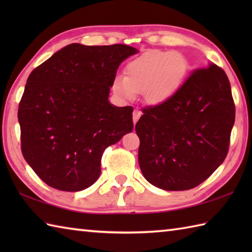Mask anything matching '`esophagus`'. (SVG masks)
Here are the masks:
<instances>
[{"instance_id": "34e87169", "label": "esophagus", "mask_w": 252, "mask_h": 252, "mask_svg": "<svg viewBox=\"0 0 252 252\" xmlns=\"http://www.w3.org/2000/svg\"><path fill=\"white\" fill-rule=\"evenodd\" d=\"M142 116V111L138 110V109H135L134 111H133V122L136 123L137 120L140 119V117Z\"/></svg>"}]
</instances>
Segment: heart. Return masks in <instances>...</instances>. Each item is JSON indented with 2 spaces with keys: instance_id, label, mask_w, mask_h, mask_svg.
I'll list each match as a JSON object with an SVG mask.
<instances>
[{
  "instance_id": "b5f03b06",
  "label": "heart",
  "mask_w": 252,
  "mask_h": 252,
  "mask_svg": "<svg viewBox=\"0 0 252 252\" xmlns=\"http://www.w3.org/2000/svg\"><path fill=\"white\" fill-rule=\"evenodd\" d=\"M189 68V61L181 53L149 51L126 63L125 76L115 77L112 90L122 98L132 99L143 93L148 104H162L178 93Z\"/></svg>"
}]
</instances>
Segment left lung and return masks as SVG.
<instances>
[{
  "mask_svg": "<svg viewBox=\"0 0 252 252\" xmlns=\"http://www.w3.org/2000/svg\"><path fill=\"white\" fill-rule=\"evenodd\" d=\"M143 112L135 126L138 163L154 186L194 189L225 159L235 105L226 73L215 63L197 69L172 98Z\"/></svg>",
  "mask_w": 252,
  "mask_h": 252,
  "instance_id": "obj_1",
  "label": "left lung"
}]
</instances>
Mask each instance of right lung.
<instances>
[{"instance_id": "obj_1", "label": "right lung", "mask_w": 252, "mask_h": 252, "mask_svg": "<svg viewBox=\"0 0 252 252\" xmlns=\"http://www.w3.org/2000/svg\"><path fill=\"white\" fill-rule=\"evenodd\" d=\"M137 52L72 43L30 73L18 108L21 152L44 183L79 191L97 181L105 149L133 130L132 107L108 97L120 63Z\"/></svg>"}]
</instances>
